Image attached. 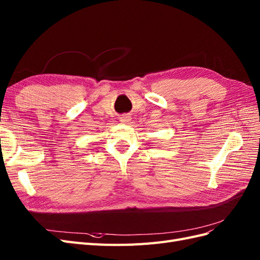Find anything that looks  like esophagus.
Listing matches in <instances>:
<instances>
[{
	"instance_id": "esophagus-1",
	"label": "esophagus",
	"mask_w": 260,
	"mask_h": 260,
	"mask_svg": "<svg viewBox=\"0 0 260 260\" xmlns=\"http://www.w3.org/2000/svg\"><path fill=\"white\" fill-rule=\"evenodd\" d=\"M120 121L121 122H129L130 121V116L128 114H124L121 116L120 118Z\"/></svg>"
}]
</instances>
